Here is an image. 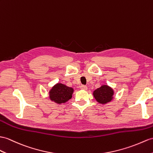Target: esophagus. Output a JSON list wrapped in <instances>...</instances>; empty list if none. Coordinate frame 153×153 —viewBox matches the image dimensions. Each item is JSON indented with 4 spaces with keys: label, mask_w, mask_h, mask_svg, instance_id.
Here are the masks:
<instances>
[{
    "label": "esophagus",
    "mask_w": 153,
    "mask_h": 153,
    "mask_svg": "<svg viewBox=\"0 0 153 153\" xmlns=\"http://www.w3.org/2000/svg\"><path fill=\"white\" fill-rule=\"evenodd\" d=\"M80 89H83V90H86V89H88V87L86 86V85H80Z\"/></svg>",
    "instance_id": "obj_1"
}]
</instances>
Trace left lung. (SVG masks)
<instances>
[{"label":"left lung","instance_id":"8db88e82","mask_svg":"<svg viewBox=\"0 0 153 153\" xmlns=\"http://www.w3.org/2000/svg\"><path fill=\"white\" fill-rule=\"evenodd\" d=\"M113 89L106 85H102L94 92V96L97 101L101 104H106L110 102L113 99Z\"/></svg>","mask_w":153,"mask_h":153}]
</instances>
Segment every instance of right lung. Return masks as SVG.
I'll use <instances>...</instances> for the list:
<instances>
[{
	"mask_svg": "<svg viewBox=\"0 0 153 153\" xmlns=\"http://www.w3.org/2000/svg\"><path fill=\"white\" fill-rule=\"evenodd\" d=\"M72 88L65 85L58 83L53 87L49 91V97L51 100L58 104L65 103L72 97L73 93Z\"/></svg>",
	"mask_w": 153,
	"mask_h": 153,
	"instance_id": "obj_1",
	"label": "right lung"
}]
</instances>
